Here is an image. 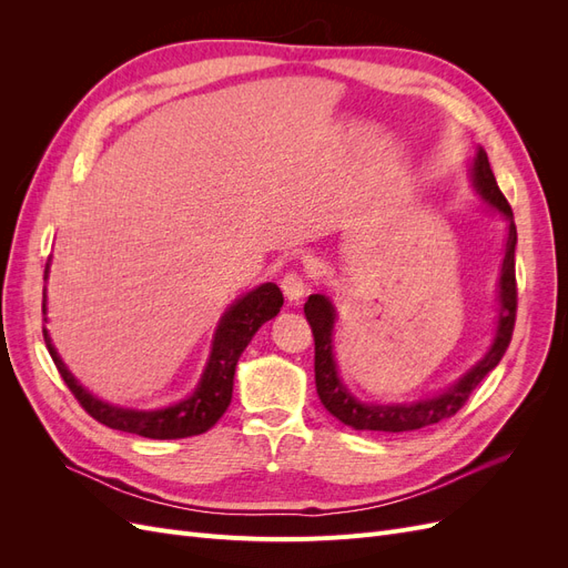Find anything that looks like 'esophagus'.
<instances>
[{
    "label": "esophagus",
    "mask_w": 568,
    "mask_h": 568,
    "mask_svg": "<svg viewBox=\"0 0 568 568\" xmlns=\"http://www.w3.org/2000/svg\"><path fill=\"white\" fill-rule=\"evenodd\" d=\"M307 288H311V282H307V277L303 272H298V270H291V272H286L284 274V280H282V291H284V296L288 298V301H301L305 294H307Z\"/></svg>",
    "instance_id": "1"
}]
</instances>
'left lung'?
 I'll list each match as a JSON object with an SVG mask.
<instances>
[{
  "mask_svg": "<svg viewBox=\"0 0 568 568\" xmlns=\"http://www.w3.org/2000/svg\"><path fill=\"white\" fill-rule=\"evenodd\" d=\"M474 184L478 194L484 196L493 209L500 211L509 217V236H507V251L503 261L500 274V322H497V334L493 341V348L480 363L467 372V376L448 388L436 398L419 400L412 405H365L357 403L353 395L338 382L334 355H332V329H334V307L329 298L322 294H313L305 303V317L313 326L315 336V386L322 405L332 412V415L348 424L357 432H386V434H400V432H417V428L438 424L443 419L455 417L457 412L469 400L474 388L486 379V374L493 372L500 363L503 355L509 348L514 322H517V272H514V246H517V225L511 220V205L507 203L500 186L495 182L490 170L488 156L484 149H478L474 161Z\"/></svg>",
  "mask_w": 568,
  "mask_h": 568,
  "instance_id": "obj_1",
  "label": "left lung"
}]
</instances>
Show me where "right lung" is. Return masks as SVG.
<instances>
[{"instance_id":"obj_1","label":"right lung","mask_w":568,"mask_h":568,"mask_svg":"<svg viewBox=\"0 0 568 568\" xmlns=\"http://www.w3.org/2000/svg\"><path fill=\"white\" fill-rule=\"evenodd\" d=\"M44 277H47V270H44ZM282 305H284L282 291L272 282L257 286L244 298H239L225 313V317L220 320L209 367H205L201 384L194 390L192 398L156 412L111 407L106 403L92 398L88 390L78 386L71 372L63 367L61 357L57 355L54 346H51L47 329H42V336L47 343V351L61 374V379L65 382L68 388H71L75 400L92 419L125 434H136V436L156 438V440H173V438H189V436H199L203 432H209V428L225 415V409L230 407V400H232L234 369L239 363V355L244 353L253 334L261 329L267 320H272L280 313Z\"/></svg>"}]
</instances>
